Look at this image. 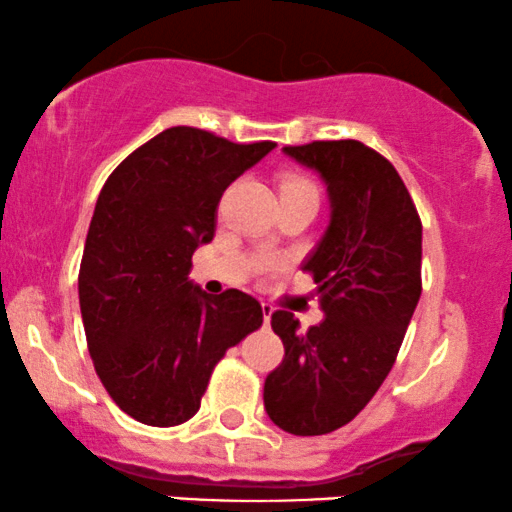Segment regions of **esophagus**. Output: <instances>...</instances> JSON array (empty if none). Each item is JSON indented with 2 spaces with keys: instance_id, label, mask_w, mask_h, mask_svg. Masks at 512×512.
<instances>
[{
  "instance_id": "34e87169",
  "label": "esophagus",
  "mask_w": 512,
  "mask_h": 512,
  "mask_svg": "<svg viewBox=\"0 0 512 512\" xmlns=\"http://www.w3.org/2000/svg\"><path fill=\"white\" fill-rule=\"evenodd\" d=\"M262 314H264V323H267V326H269L271 314H274V307H271L269 302H262Z\"/></svg>"
}]
</instances>
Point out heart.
Wrapping results in <instances>:
<instances>
[{
    "label": "heart",
    "instance_id": "1",
    "mask_svg": "<svg viewBox=\"0 0 512 512\" xmlns=\"http://www.w3.org/2000/svg\"><path fill=\"white\" fill-rule=\"evenodd\" d=\"M286 191H316V189H314L312 181H307V179H288V181H283V186H281V193H286ZM264 267L276 269V264L267 262Z\"/></svg>",
    "mask_w": 512,
    "mask_h": 512
}]
</instances>
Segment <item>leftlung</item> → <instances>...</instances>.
<instances>
[{
    "instance_id": "obj_1",
    "label": "left lung",
    "mask_w": 512,
    "mask_h": 512,
    "mask_svg": "<svg viewBox=\"0 0 512 512\" xmlns=\"http://www.w3.org/2000/svg\"><path fill=\"white\" fill-rule=\"evenodd\" d=\"M283 153L319 172L331 200L326 234L302 264L326 319L302 333L286 309L271 314L286 357L264 380V409L281 430L314 437L347 425L392 371L423 290V224L390 160L361 141Z\"/></svg>"
}]
</instances>
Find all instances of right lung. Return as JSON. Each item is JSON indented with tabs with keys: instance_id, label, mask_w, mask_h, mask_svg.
<instances>
[{
	"instance_id": "1",
	"label": "right lung",
	"mask_w": 512,
	"mask_h": 512,
	"mask_svg": "<svg viewBox=\"0 0 512 512\" xmlns=\"http://www.w3.org/2000/svg\"><path fill=\"white\" fill-rule=\"evenodd\" d=\"M274 141L234 144L170 127L115 167L96 200L80 264V312L96 375L127 416L172 428L196 416L226 349L262 326L255 297H210L189 278L226 186Z\"/></svg>"
}]
</instances>
